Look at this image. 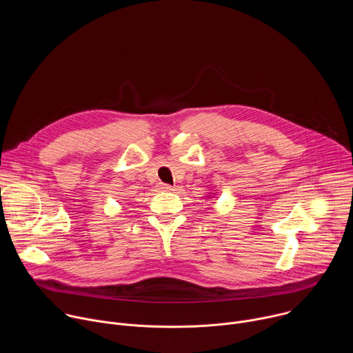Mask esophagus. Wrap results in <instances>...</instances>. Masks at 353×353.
Returning <instances> with one entry per match:
<instances>
[{
  "label": "esophagus",
  "instance_id": "obj_1",
  "mask_svg": "<svg viewBox=\"0 0 353 353\" xmlns=\"http://www.w3.org/2000/svg\"><path fill=\"white\" fill-rule=\"evenodd\" d=\"M159 188H161L162 191H173V190H174V187L170 185V184H161Z\"/></svg>",
  "mask_w": 353,
  "mask_h": 353
}]
</instances>
